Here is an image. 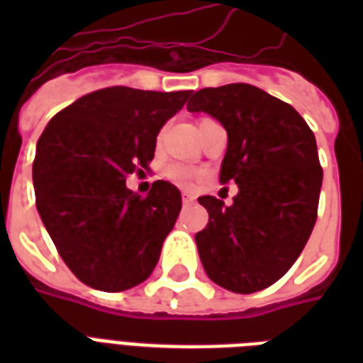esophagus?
<instances>
[{"label":"esophagus","mask_w":363,"mask_h":363,"mask_svg":"<svg viewBox=\"0 0 363 363\" xmlns=\"http://www.w3.org/2000/svg\"><path fill=\"white\" fill-rule=\"evenodd\" d=\"M194 201H196V198H194L192 194H182V203H184V205H192Z\"/></svg>","instance_id":"obj_1"}]
</instances>
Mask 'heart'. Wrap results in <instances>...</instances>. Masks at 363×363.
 Returning a JSON list of instances; mask_svg holds the SVG:
<instances>
[{
  "mask_svg": "<svg viewBox=\"0 0 363 363\" xmlns=\"http://www.w3.org/2000/svg\"><path fill=\"white\" fill-rule=\"evenodd\" d=\"M164 175L167 181L181 188H192L199 179V173L192 167H188L184 164H169L164 169Z\"/></svg>",
  "mask_w": 363,
  "mask_h": 363,
  "instance_id": "b5f03b06",
  "label": "heart"
}]
</instances>
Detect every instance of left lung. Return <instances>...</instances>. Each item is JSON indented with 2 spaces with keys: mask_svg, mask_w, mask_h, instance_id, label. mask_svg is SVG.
Returning a JSON list of instances; mask_svg holds the SVG:
<instances>
[{
  "mask_svg": "<svg viewBox=\"0 0 363 363\" xmlns=\"http://www.w3.org/2000/svg\"><path fill=\"white\" fill-rule=\"evenodd\" d=\"M228 131L220 184L239 186L233 205L198 199L209 224L196 233L205 273L218 286L252 294L271 286L303 250L318 213L322 167L315 133L292 105L235 82L194 94Z\"/></svg>",
  "mask_w": 363,
  "mask_h": 363,
  "instance_id": "8db88e82",
  "label": "left lung"
}]
</instances>
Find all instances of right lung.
<instances>
[{
	"mask_svg": "<svg viewBox=\"0 0 363 363\" xmlns=\"http://www.w3.org/2000/svg\"><path fill=\"white\" fill-rule=\"evenodd\" d=\"M190 98L109 86L52 116L33 160L35 205L73 275L104 292L147 281L181 213V192L156 181L147 196L125 177L154 158L156 137ZM139 171V169H137Z\"/></svg>",
	"mask_w": 363,
	"mask_h": 363,
	"instance_id": "right-lung-1",
	"label": "right lung"
}]
</instances>
